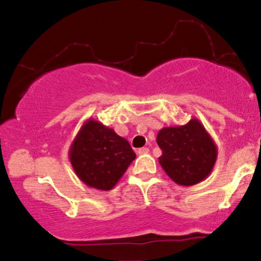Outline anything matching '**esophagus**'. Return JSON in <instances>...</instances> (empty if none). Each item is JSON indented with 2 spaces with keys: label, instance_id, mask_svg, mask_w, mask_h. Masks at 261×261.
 <instances>
[{
  "label": "esophagus",
  "instance_id": "1",
  "mask_svg": "<svg viewBox=\"0 0 261 261\" xmlns=\"http://www.w3.org/2000/svg\"><path fill=\"white\" fill-rule=\"evenodd\" d=\"M149 152V149L147 147H142V148H139L137 149V154H147Z\"/></svg>",
  "mask_w": 261,
  "mask_h": 261
}]
</instances>
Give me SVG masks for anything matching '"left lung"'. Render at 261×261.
Wrapping results in <instances>:
<instances>
[{
  "mask_svg": "<svg viewBox=\"0 0 261 261\" xmlns=\"http://www.w3.org/2000/svg\"><path fill=\"white\" fill-rule=\"evenodd\" d=\"M157 143L162 149L158 162L179 185L191 187L205 180L216 163V143L196 118L181 126L163 127Z\"/></svg>",
  "mask_w": 261,
  "mask_h": 261,
  "instance_id": "1",
  "label": "left lung"
}]
</instances>
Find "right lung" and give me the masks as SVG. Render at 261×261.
Instances as JSON below:
<instances>
[{
	"label": "right lung",
	"mask_w": 261,
	"mask_h": 261,
	"mask_svg": "<svg viewBox=\"0 0 261 261\" xmlns=\"http://www.w3.org/2000/svg\"><path fill=\"white\" fill-rule=\"evenodd\" d=\"M68 158L81 181L107 191L120 180L136 154L124 137L89 118L71 143Z\"/></svg>",
	"instance_id": "obj_1"
}]
</instances>
